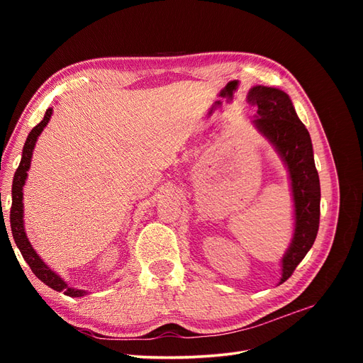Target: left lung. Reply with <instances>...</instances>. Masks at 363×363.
I'll return each instance as SVG.
<instances>
[{"label":"left lung","mask_w":363,"mask_h":363,"mask_svg":"<svg viewBox=\"0 0 363 363\" xmlns=\"http://www.w3.org/2000/svg\"><path fill=\"white\" fill-rule=\"evenodd\" d=\"M250 101L257 106L252 125L277 151L288 169L294 201V233L280 260L286 281L315 242L320 227V177L315 168L311 135L296 115L289 95L268 86H252Z\"/></svg>","instance_id":"8db88e82"}]
</instances>
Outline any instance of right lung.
<instances>
[{"instance_id": "add662e5", "label": "right lung", "mask_w": 363, "mask_h": 363, "mask_svg": "<svg viewBox=\"0 0 363 363\" xmlns=\"http://www.w3.org/2000/svg\"><path fill=\"white\" fill-rule=\"evenodd\" d=\"M52 115V107H48L45 116L40 121V123L33 128L23 148V157H21V163L15 172L13 177V184H12V211H10V228H12V235L15 239V244L19 248L21 255H23L24 260L28 263V267L31 271L35 272V276L42 280L43 283L50 286L54 291L63 292L68 296H83L87 295V291L84 289H75L68 286V283L65 281L57 272H54L45 262L40 259V256L36 252V250L33 248L30 244V239L27 238L26 233V227H24V184L27 180V171L30 169V163H31V156H33V150H35L36 140L40 136L43 128L47 127L50 123V118Z\"/></svg>"}]
</instances>
